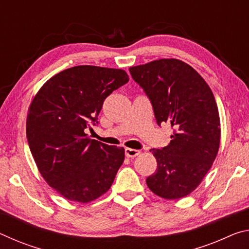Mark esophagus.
<instances>
[{
  "label": "esophagus",
  "mask_w": 249,
  "mask_h": 249,
  "mask_svg": "<svg viewBox=\"0 0 249 249\" xmlns=\"http://www.w3.org/2000/svg\"><path fill=\"white\" fill-rule=\"evenodd\" d=\"M140 154H141V151L137 150V149L125 148V155H126V157H128V158H134V157H136V156H138Z\"/></svg>",
  "instance_id": "obj_1"
}]
</instances>
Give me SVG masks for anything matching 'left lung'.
Instances as JSON below:
<instances>
[{
    "instance_id": "1",
    "label": "left lung",
    "mask_w": 249,
    "mask_h": 249,
    "mask_svg": "<svg viewBox=\"0 0 249 249\" xmlns=\"http://www.w3.org/2000/svg\"><path fill=\"white\" fill-rule=\"evenodd\" d=\"M135 82L153 105L157 124L174 129L169 145L150 151L157 169L146 179L155 195L167 200L196 190L215 159L221 123L212 90L204 79L178 59H159L130 67Z\"/></svg>"
}]
</instances>
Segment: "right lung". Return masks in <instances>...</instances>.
Here are the masks:
<instances>
[{
  "label": "right lung",
  "mask_w": 249,
  "mask_h": 249,
  "mask_svg": "<svg viewBox=\"0 0 249 249\" xmlns=\"http://www.w3.org/2000/svg\"><path fill=\"white\" fill-rule=\"evenodd\" d=\"M122 69L77 66L53 75L28 109L26 136L37 168L67 200L88 203L111 188L125 158L123 147L90 140L104 100L128 82Z\"/></svg>",
  "instance_id": "1"
}]
</instances>
